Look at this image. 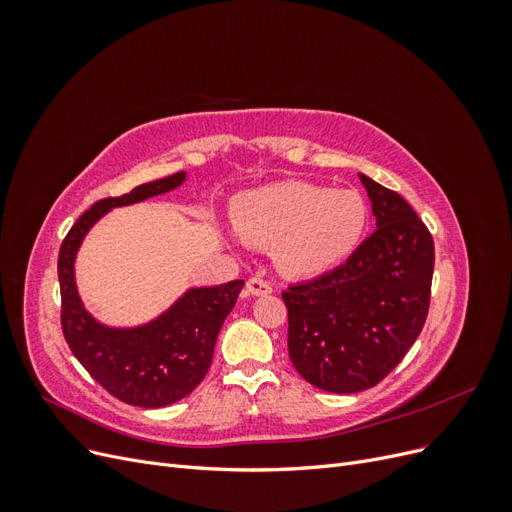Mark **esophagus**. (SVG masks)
I'll use <instances>...</instances> for the list:
<instances>
[{"mask_svg": "<svg viewBox=\"0 0 512 512\" xmlns=\"http://www.w3.org/2000/svg\"><path fill=\"white\" fill-rule=\"evenodd\" d=\"M247 292L254 294V297H265V294L273 292V286L262 277H252V280H247Z\"/></svg>", "mask_w": 512, "mask_h": 512, "instance_id": "1", "label": "esophagus"}]
</instances>
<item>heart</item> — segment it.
I'll list each match as a JSON object with an SVG mask.
<instances>
[{"label":"heart","instance_id":"obj_1","mask_svg":"<svg viewBox=\"0 0 512 512\" xmlns=\"http://www.w3.org/2000/svg\"><path fill=\"white\" fill-rule=\"evenodd\" d=\"M367 226L359 192L288 181L243 194L235 228L252 245L273 250L288 277H316L335 269L356 250Z\"/></svg>","mask_w":512,"mask_h":512}]
</instances>
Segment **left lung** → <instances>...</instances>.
Returning <instances> with one entry per match:
<instances>
[{"mask_svg":"<svg viewBox=\"0 0 512 512\" xmlns=\"http://www.w3.org/2000/svg\"><path fill=\"white\" fill-rule=\"evenodd\" d=\"M359 177L378 228L342 267L282 292L290 361L329 393H359L389 376L423 331L431 299V232L397 192Z\"/></svg>","mask_w":512,"mask_h":512,"instance_id":"8db88e82","label":"left lung"}]
</instances>
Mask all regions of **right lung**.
Returning a JSON list of instances; mask_svg holds the SVG:
<instances>
[{
  "label": "right lung",
  "instance_id": "right-lung-1",
  "mask_svg": "<svg viewBox=\"0 0 512 512\" xmlns=\"http://www.w3.org/2000/svg\"><path fill=\"white\" fill-rule=\"evenodd\" d=\"M183 181L185 173H175L138 185L130 194L98 200L70 228L57 260L61 329L72 354L102 389L138 408L175 404L196 389L207 376L215 339L245 282L190 288L156 320L134 329H115L100 324L83 307L74 282V260L89 228L104 213L166 194Z\"/></svg>",
  "mask_w": 512,
  "mask_h": 512
}]
</instances>
